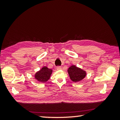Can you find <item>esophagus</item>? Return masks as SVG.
<instances>
[{"mask_svg":"<svg viewBox=\"0 0 120 120\" xmlns=\"http://www.w3.org/2000/svg\"><path fill=\"white\" fill-rule=\"evenodd\" d=\"M61 67H60V66H58V67H57V70H61Z\"/></svg>","mask_w":120,"mask_h":120,"instance_id":"1","label":"esophagus"}]
</instances>
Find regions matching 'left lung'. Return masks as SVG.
I'll list each match as a JSON object with an SVG mask.
<instances>
[{
  "label": "left lung",
  "mask_w": 120,
  "mask_h": 120,
  "mask_svg": "<svg viewBox=\"0 0 120 120\" xmlns=\"http://www.w3.org/2000/svg\"><path fill=\"white\" fill-rule=\"evenodd\" d=\"M68 73L71 79L74 82L81 80L86 76V72L74 65L71 66L68 69Z\"/></svg>",
  "instance_id": "8db88e82"
}]
</instances>
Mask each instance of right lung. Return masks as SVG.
<instances>
[{
  "instance_id": "right-lung-1",
  "label": "right lung",
  "mask_w": 120,
  "mask_h": 120,
  "mask_svg": "<svg viewBox=\"0 0 120 120\" xmlns=\"http://www.w3.org/2000/svg\"><path fill=\"white\" fill-rule=\"evenodd\" d=\"M52 73V70L47 67H43L35 75V79L41 82H45L49 79Z\"/></svg>"
}]
</instances>
